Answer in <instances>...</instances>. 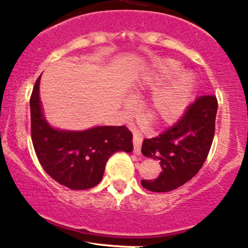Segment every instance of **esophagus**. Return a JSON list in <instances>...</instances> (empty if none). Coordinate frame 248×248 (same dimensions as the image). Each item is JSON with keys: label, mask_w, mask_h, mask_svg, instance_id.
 Here are the masks:
<instances>
[{"label": "esophagus", "mask_w": 248, "mask_h": 248, "mask_svg": "<svg viewBox=\"0 0 248 248\" xmlns=\"http://www.w3.org/2000/svg\"><path fill=\"white\" fill-rule=\"evenodd\" d=\"M141 140H143V138H141V136L139 135L138 132H133V152H135L136 155H140V150H141Z\"/></svg>", "instance_id": "esophagus-1"}]
</instances>
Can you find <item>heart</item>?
I'll return each instance as SVG.
<instances>
[{
    "mask_svg": "<svg viewBox=\"0 0 248 248\" xmlns=\"http://www.w3.org/2000/svg\"><path fill=\"white\" fill-rule=\"evenodd\" d=\"M179 70L180 63L178 61L160 58L155 61L143 77L140 87L154 89L171 78ZM194 84L196 77L191 71H180L168 84L157 89L152 93L149 101L141 108V117L154 126H160L177 121L190 102Z\"/></svg>",
    "mask_w": 248,
    "mask_h": 248,
    "instance_id": "1",
    "label": "heart"
}]
</instances>
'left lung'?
<instances>
[{
    "mask_svg": "<svg viewBox=\"0 0 248 248\" xmlns=\"http://www.w3.org/2000/svg\"><path fill=\"white\" fill-rule=\"evenodd\" d=\"M217 110L216 96H199L176 124L157 137L144 139L141 152L160 161L161 173L155 180H141L143 187L152 192H169L198 173L212 145Z\"/></svg>",
    "mask_w": 248,
    "mask_h": 248,
    "instance_id": "1",
    "label": "left lung"
}]
</instances>
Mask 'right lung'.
Instances as JSON below:
<instances>
[{
    "label": "right lung",
    "mask_w": 248,
    "mask_h": 248,
    "mask_svg": "<svg viewBox=\"0 0 248 248\" xmlns=\"http://www.w3.org/2000/svg\"><path fill=\"white\" fill-rule=\"evenodd\" d=\"M38 77L30 97L31 139L38 161L52 179L71 190H88L102 180L105 164L115 152H131L132 133L123 126H96L64 131L44 119Z\"/></svg>",
    "instance_id": "add662e5"
}]
</instances>
